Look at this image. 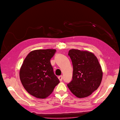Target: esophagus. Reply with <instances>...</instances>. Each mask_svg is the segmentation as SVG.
<instances>
[{"label":"esophagus","instance_id":"esophagus-1","mask_svg":"<svg viewBox=\"0 0 120 120\" xmlns=\"http://www.w3.org/2000/svg\"><path fill=\"white\" fill-rule=\"evenodd\" d=\"M58 79H59V81H60V82H61L62 81V79H63V76H59V77H58Z\"/></svg>","mask_w":120,"mask_h":120}]
</instances>
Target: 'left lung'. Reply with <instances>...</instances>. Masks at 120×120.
Segmentation results:
<instances>
[{
    "label": "left lung",
    "instance_id": "left-lung-1",
    "mask_svg": "<svg viewBox=\"0 0 120 120\" xmlns=\"http://www.w3.org/2000/svg\"><path fill=\"white\" fill-rule=\"evenodd\" d=\"M68 55L72 62L73 79L67 85L72 94L78 98L91 95L99 86L103 72L97 57L87 50L72 49Z\"/></svg>",
    "mask_w": 120,
    "mask_h": 120
}]
</instances>
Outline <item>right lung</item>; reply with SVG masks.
Wrapping results in <instances>:
<instances>
[{
	"label": "right lung",
	"instance_id": "add662e5",
	"mask_svg": "<svg viewBox=\"0 0 120 120\" xmlns=\"http://www.w3.org/2000/svg\"><path fill=\"white\" fill-rule=\"evenodd\" d=\"M56 49H38L30 52L20 70L22 85L30 94L46 98L60 82L53 72L50 60Z\"/></svg>",
	"mask_w": 120,
	"mask_h": 120
}]
</instances>
